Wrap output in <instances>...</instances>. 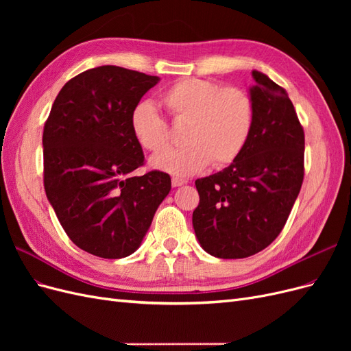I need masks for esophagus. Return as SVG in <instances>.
Instances as JSON below:
<instances>
[{
    "instance_id": "34e87169",
    "label": "esophagus",
    "mask_w": 351,
    "mask_h": 351,
    "mask_svg": "<svg viewBox=\"0 0 351 351\" xmlns=\"http://www.w3.org/2000/svg\"><path fill=\"white\" fill-rule=\"evenodd\" d=\"M187 182L184 178H178V177H173L171 178V184H173V187H180V186H183V184H186Z\"/></svg>"
}]
</instances>
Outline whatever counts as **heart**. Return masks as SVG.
<instances>
[{"label": "heart", "instance_id": "heart-1", "mask_svg": "<svg viewBox=\"0 0 351 351\" xmlns=\"http://www.w3.org/2000/svg\"><path fill=\"white\" fill-rule=\"evenodd\" d=\"M162 107L177 125H184L183 149L165 152L171 146L168 124L149 102L137 104L130 114L136 142L152 154L151 165L176 176H192L209 164L214 168L236 161L246 146L253 121L249 95L234 86L186 77L162 92Z\"/></svg>", "mask_w": 351, "mask_h": 351}]
</instances>
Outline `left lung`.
Instances as JSON below:
<instances>
[{
  "label": "left lung",
  "mask_w": 351,
  "mask_h": 351,
  "mask_svg": "<svg viewBox=\"0 0 351 351\" xmlns=\"http://www.w3.org/2000/svg\"><path fill=\"white\" fill-rule=\"evenodd\" d=\"M252 130L227 168L195 184L196 237L212 256L243 259L268 247L284 228L304 177V132L284 88L252 71Z\"/></svg>",
  "instance_id": "1"
}]
</instances>
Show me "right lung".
Here are the masks:
<instances>
[{"label": "right lung", "mask_w": 351, "mask_h": 351, "mask_svg": "<svg viewBox=\"0 0 351 351\" xmlns=\"http://www.w3.org/2000/svg\"><path fill=\"white\" fill-rule=\"evenodd\" d=\"M159 77L101 66L70 79L44 125V186L61 227L82 250L104 259L132 254L171 190L167 173L145 164L130 114Z\"/></svg>", "instance_id": "1"}]
</instances>
